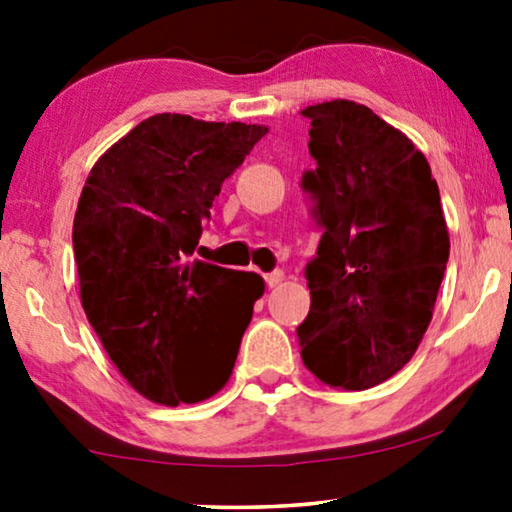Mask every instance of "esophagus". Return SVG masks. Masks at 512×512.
Listing matches in <instances>:
<instances>
[{"label": "esophagus", "mask_w": 512, "mask_h": 512, "mask_svg": "<svg viewBox=\"0 0 512 512\" xmlns=\"http://www.w3.org/2000/svg\"><path fill=\"white\" fill-rule=\"evenodd\" d=\"M263 277H265V284H268L270 289H272V286H277L279 282H282L284 272L282 270H272V272H268V275H263Z\"/></svg>", "instance_id": "34e87169"}]
</instances>
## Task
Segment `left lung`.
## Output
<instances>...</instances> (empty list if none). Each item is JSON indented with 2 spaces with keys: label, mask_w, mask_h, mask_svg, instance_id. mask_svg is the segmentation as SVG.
<instances>
[{
  "label": "left lung",
  "mask_w": 512,
  "mask_h": 512,
  "mask_svg": "<svg viewBox=\"0 0 512 512\" xmlns=\"http://www.w3.org/2000/svg\"><path fill=\"white\" fill-rule=\"evenodd\" d=\"M303 172L317 256L305 265L310 312L300 356L331 387L361 391L396 375L431 324L450 258L443 207L424 153L363 104L307 107Z\"/></svg>",
  "instance_id": "1"
}]
</instances>
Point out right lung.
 <instances>
[{"mask_svg": "<svg viewBox=\"0 0 512 512\" xmlns=\"http://www.w3.org/2000/svg\"><path fill=\"white\" fill-rule=\"evenodd\" d=\"M268 128L158 114L97 160L74 216L81 303L139 394L198 403L233 373L265 284L191 261L221 184Z\"/></svg>", "mask_w": 512, "mask_h": 512, "instance_id": "right-lung-1", "label": "right lung"}]
</instances>
